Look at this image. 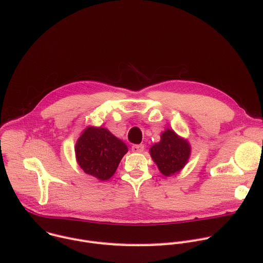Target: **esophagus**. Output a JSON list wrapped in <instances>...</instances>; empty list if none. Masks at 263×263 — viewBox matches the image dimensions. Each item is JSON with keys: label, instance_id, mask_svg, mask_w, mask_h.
<instances>
[{"label": "esophagus", "instance_id": "obj_1", "mask_svg": "<svg viewBox=\"0 0 263 263\" xmlns=\"http://www.w3.org/2000/svg\"><path fill=\"white\" fill-rule=\"evenodd\" d=\"M144 150H145V146L141 145V144L132 146V151L135 152V153H141V152H144Z\"/></svg>", "mask_w": 263, "mask_h": 263}]
</instances>
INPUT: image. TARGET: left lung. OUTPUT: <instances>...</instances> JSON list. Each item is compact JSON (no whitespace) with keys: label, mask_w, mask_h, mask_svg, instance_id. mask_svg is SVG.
<instances>
[{"label":"left lung","mask_w":263,"mask_h":263,"mask_svg":"<svg viewBox=\"0 0 263 263\" xmlns=\"http://www.w3.org/2000/svg\"><path fill=\"white\" fill-rule=\"evenodd\" d=\"M149 152L159 172L168 177L184 168L191 155V145L187 139L179 136L174 130L165 129L160 134V140L150 148Z\"/></svg>","instance_id":"left-lung-1"}]
</instances>
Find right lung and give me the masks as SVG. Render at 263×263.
Here are the masks:
<instances>
[{
  "instance_id": "obj_1",
  "label": "right lung",
  "mask_w": 263,
  "mask_h": 263,
  "mask_svg": "<svg viewBox=\"0 0 263 263\" xmlns=\"http://www.w3.org/2000/svg\"><path fill=\"white\" fill-rule=\"evenodd\" d=\"M74 152L80 168L104 181L114 175L128 147L107 128L88 126L77 140Z\"/></svg>"
}]
</instances>
